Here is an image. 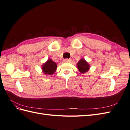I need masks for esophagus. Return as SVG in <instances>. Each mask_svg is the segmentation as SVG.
<instances>
[{"label":"esophagus","instance_id":"esophagus-1","mask_svg":"<svg viewBox=\"0 0 130 130\" xmlns=\"http://www.w3.org/2000/svg\"><path fill=\"white\" fill-rule=\"evenodd\" d=\"M71 60L70 59H65L64 60V62H71Z\"/></svg>","mask_w":130,"mask_h":130}]
</instances>
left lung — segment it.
<instances>
[{
  "instance_id": "8db88e82",
  "label": "left lung",
  "mask_w": 130,
  "mask_h": 130,
  "mask_svg": "<svg viewBox=\"0 0 130 130\" xmlns=\"http://www.w3.org/2000/svg\"><path fill=\"white\" fill-rule=\"evenodd\" d=\"M77 67L79 72L81 73H85L87 72L89 69V65L88 63L85 61V60L81 59L77 63Z\"/></svg>"
}]
</instances>
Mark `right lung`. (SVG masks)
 <instances>
[{
  "instance_id": "right-lung-1",
  "label": "right lung",
  "mask_w": 130,
  "mask_h": 130,
  "mask_svg": "<svg viewBox=\"0 0 130 130\" xmlns=\"http://www.w3.org/2000/svg\"><path fill=\"white\" fill-rule=\"evenodd\" d=\"M57 65L55 62L53 61L51 59L48 60L42 66L43 72L46 75H52L55 72Z\"/></svg>"
}]
</instances>
